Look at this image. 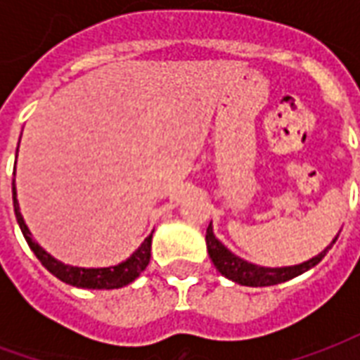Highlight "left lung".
Segmentation results:
<instances>
[{
	"label": "left lung",
	"instance_id": "8db88e82",
	"mask_svg": "<svg viewBox=\"0 0 360 360\" xmlns=\"http://www.w3.org/2000/svg\"><path fill=\"white\" fill-rule=\"evenodd\" d=\"M335 239H338V237H335ZM335 239H333L322 252H318L316 257H312L310 260H307V262H301V264L295 266H281V268H266V266H258L252 264V262H247V260H243L241 257L233 255V252L227 249L226 245L214 235L212 221L210 226H208V229H206V247H208V255H210L214 266L218 268V271L221 276H226L227 279H231V281L239 283V285L247 287L278 285V283H283L287 279H293L297 278V276H301L304 271H309L310 268H314V266L326 257V252L332 249V245L335 243Z\"/></svg>",
	"mask_w": 360,
	"mask_h": 360
}]
</instances>
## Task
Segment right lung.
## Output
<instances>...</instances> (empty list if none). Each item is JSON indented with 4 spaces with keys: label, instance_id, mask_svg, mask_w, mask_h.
<instances>
[{
    "label": "right lung",
    "instance_id": "right-lung-1",
    "mask_svg": "<svg viewBox=\"0 0 360 360\" xmlns=\"http://www.w3.org/2000/svg\"><path fill=\"white\" fill-rule=\"evenodd\" d=\"M20 142V141H19ZM19 152V148H17ZM17 164V162H15ZM13 206H15V216H17V224H19L20 231L27 239L28 247L34 252L36 258L42 262L46 270L53 274L56 278L61 279L63 283H69L73 287H82V289H119V287L129 285L131 281L141 276V271L146 270L150 262V249H152V233L141 243V247L134 250L131 257L119 262L115 266H108V268H81V266H71L61 262L58 258H53L44 250L38 243L32 239L30 229L25 224V218L20 214L19 200H17V187H15V179H13Z\"/></svg>",
    "mask_w": 360,
    "mask_h": 360
}]
</instances>
